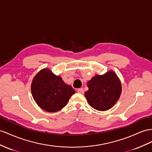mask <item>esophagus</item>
<instances>
[{
	"mask_svg": "<svg viewBox=\"0 0 152 152\" xmlns=\"http://www.w3.org/2000/svg\"><path fill=\"white\" fill-rule=\"evenodd\" d=\"M77 92H78V93H80V94H83L84 93V90H83V88H78L77 89Z\"/></svg>",
	"mask_w": 152,
	"mask_h": 152,
	"instance_id": "obj_1",
	"label": "esophagus"
}]
</instances>
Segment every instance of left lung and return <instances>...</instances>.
I'll return each instance as SVG.
<instances>
[{"instance_id": "1", "label": "left lung", "mask_w": 152, "mask_h": 152, "mask_svg": "<svg viewBox=\"0 0 152 152\" xmlns=\"http://www.w3.org/2000/svg\"><path fill=\"white\" fill-rule=\"evenodd\" d=\"M88 90L85 96L94 109L104 111L113 107L121 93V85L113 72L93 77L87 83Z\"/></svg>"}]
</instances>
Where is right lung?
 <instances>
[{"label":"right lung","instance_id":"1","mask_svg":"<svg viewBox=\"0 0 152 152\" xmlns=\"http://www.w3.org/2000/svg\"><path fill=\"white\" fill-rule=\"evenodd\" d=\"M31 92L34 101L43 110L55 112L67 104L75 91L71 86L66 85L60 76L45 69L34 77Z\"/></svg>","mask_w":152,"mask_h":152}]
</instances>
